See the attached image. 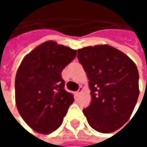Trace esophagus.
I'll return each instance as SVG.
<instances>
[{
	"label": "esophagus",
	"instance_id": "1",
	"mask_svg": "<svg viewBox=\"0 0 147 147\" xmlns=\"http://www.w3.org/2000/svg\"><path fill=\"white\" fill-rule=\"evenodd\" d=\"M82 88H79V89L76 92V95H79L81 93H82Z\"/></svg>",
	"mask_w": 147,
	"mask_h": 147
}]
</instances>
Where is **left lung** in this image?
<instances>
[{
    "label": "left lung",
    "instance_id": "left-lung-1",
    "mask_svg": "<svg viewBox=\"0 0 147 147\" xmlns=\"http://www.w3.org/2000/svg\"><path fill=\"white\" fill-rule=\"evenodd\" d=\"M77 58L89 80L91 103L83 109L96 131L111 133L130 117L139 97V72L123 52L109 45L77 50Z\"/></svg>",
    "mask_w": 147,
    "mask_h": 147
}]
</instances>
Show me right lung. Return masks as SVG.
Segmentation results:
<instances>
[{
    "instance_id": "obj_1",
    "label": "right lung",
    "mask_w": 147,
    "mask_h": 147,
    "mask_svg": "<svg viewBox=\"0 0 147 147\" xmlns=\"http://www.w3.org/2000/svg\"><path fill=\"white\" fill-rule=\"evenodd\" d=\"M76 55V50L48 41L21 62L15 77L16 105L35 131L47 134L62 124L74 97L65 89L61 72Z\"/></svg>"
}]
</instances>
